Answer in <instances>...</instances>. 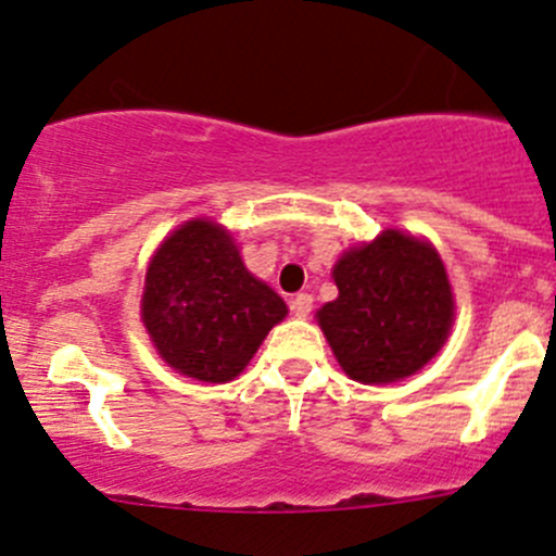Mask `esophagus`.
Masks as SVG:
<instances>
[{"instance_id":"34e87169","label":"esophagus","mask_w":556,"mask_h":556,"mask_svg":"<svg viewBox=\"0 0 556 556\" xmlns=\"http://www.w3.org/2000/svg\"><path fill=\"white\" fill-rule=\"evenodd\" d=\"M314 306V299L309 293H299L293 301H290V309H293L295 317H309Z\"/></svg>"}]
</instances>
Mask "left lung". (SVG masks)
<instances>
[{
    "instance_id": "8db88e82",
    "label": "left lung",
    "mask_w": 556,
    "mask_h": 556,
    "mask_svg": "<svg viewBox=\"0 0 556 556\" xmlns=\"http://www.w3.org/2000/svg\"><path fill=\"white\" fill-rule=\"evenodd\" d=\"M333 282L339 299L317 312V323L346 377L390 384L439 355L454 299L433 244L387 228L339 257Z\"/></svg>"
}]
</instances>
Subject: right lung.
<instances>
[{"instance_id":"add662e5","label":"right lung","mask_w":556,"mask_h":556,"mask_svg":"<svg viewBox=\"0 0 556 556\" xmlns=\"http://www.w3.org/2000/svg\"><path fill=\"white\" fill-rule=\"evenodd\" d=\"M285 314V301L244 268L231 233L206 217L179 226L148 266L150 341L174 371L199 382L239 377Z\"/></svg>"}]
</instances>
